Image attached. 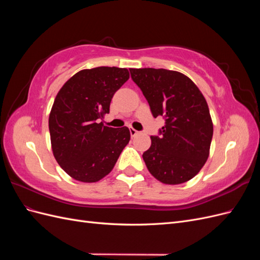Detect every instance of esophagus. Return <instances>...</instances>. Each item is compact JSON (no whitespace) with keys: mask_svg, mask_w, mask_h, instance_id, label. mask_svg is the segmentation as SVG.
Wrapping results in <instances>:
<instances>
[{"mask_svg":"<svg viewBox=\"0 0 260 260\" xmlns=\"http://www.w3.org/2000/svg\"><path fill=\"white\" fill-rule=\"evenodd\" d=\"M129 130H130L131 137H136L137 135H139V133H140V131H138V130H136V129H133V128H129Z\"/></svg>","mask_w":260,"mask_h":260,"instance_id":"1","label":"esophagus"}]
</instances>
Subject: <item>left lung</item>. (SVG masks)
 <instances>
[{"instance_id":"obj_1","label":"left lung","mask_w":260,"mask_h":260,"mask_svg":"<svg viewBox=\"0 0 260 260\" xmlns=\"http://www.w3.org/2000/svg\"><path fill=\"white\" fill-rule=\"evenodd\" d=\"M129 70L154 118L165 119L143 153L148 171L165 184L186 182L199 174L209 155L214 128L205 98L181 73L162 68Z\"/></svg>"}]
</instances>
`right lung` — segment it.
Segmentation results:
<instances>
[{"mask_svg": "<svg viewBox=\"0 0 260 260\" xmlns=\"http://www.w3.org/2000/svg\"><path fill=\"white\" fill-rule=\"evenodd\" d=\"M128 79L125 68L84 69L70 78L55 98L49 118L53 154L74 179L96 182L104 178L129 143L127 127L109 128L99 122Z\"/></svg>", "mask_w": 260, "mask_h": 260, "instance_id": "obj_1", "label": "right lung"}]
</instances>
